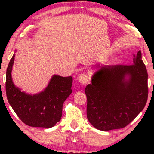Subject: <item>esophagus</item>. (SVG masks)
Returning <instances> with one entry per match:
<instances>
[{"instance_id":"esophagus-1","label":"esophagus","mask_w":154,"mask_h":154,"mask_svg":"<svg viewBox=\"0 0 154 154\" xmlns=\"http://www.w3.org/2000/svg\"><path fill=\"white\" fill-rule=\"evenodd\" d=\"M79 81L80 82V83H81L82 85H85L87 84L88 81V75L85 74V73H82L79 75Z\"/></svg>"}]
</instances>
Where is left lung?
<instances>
[{
  "label": "left lung",
  "mask_w": 154,
  "mask_h": 154,
  "mask_svg": "<svg viewBox=\"0 0 154 154\" xmlns=\"http://www.w3.org/2000/svg\"><path fill=\"white\" fill-rule=\"evenodd\" d=\"M132 65L98 66L86 86L87 118L102 131L128 125L144 108L148 73L139 50Z\"/></svg>",
  "instance_id": "1"
}]
</instances>
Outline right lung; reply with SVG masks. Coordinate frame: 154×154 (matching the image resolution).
I'll list each match as a JSON object with an SVG mask.
<instances>
[{
    "instance_id": "obj_1",
    "label": "right lung",
    "mask_w": 154,
    "mask_h": 154,
    "mask_svg": "<svg viewBox=\"0 0 154 154\" xmlns=\"http://www.w3.org/2000/svg\"><path fill=\"white\" fill-rule=\"evenodd\" d=\"M14 54L6 71L5 90L8 102L23 123L31 127H53L61 120L64 101L72 92L73 79L53 75L41 92L28 94L17 87L12 79Z\"/></svg>"
}]
</instances>
